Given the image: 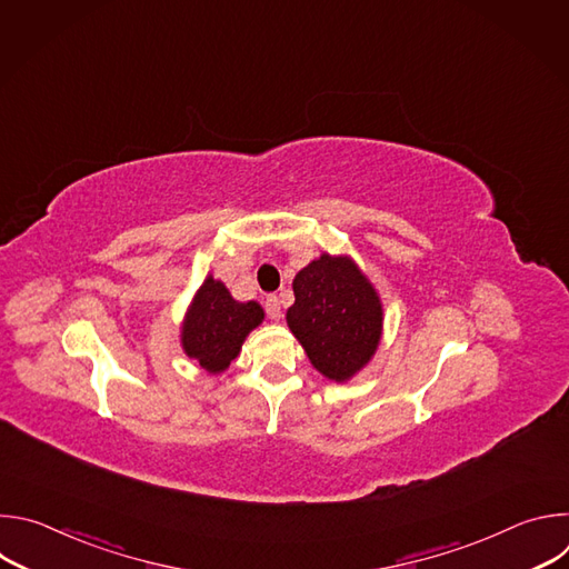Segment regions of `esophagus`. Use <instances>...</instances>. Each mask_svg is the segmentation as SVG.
Returning <instances> with one entry per match:
<instances>
[{
    "label": "esophagus",
    "instance_id": "34e87169",
    "mask_svg": "<svg viewBox=\"0 0 569 569\" xmlns=\"http://www.w3.org/2000/svg\"><path fill=\"white\" fill-rule=\"evenodd\" d=\"M266 310H268L270 319H274V321L281 319V301H279L277 295H270V297L266 299Z\"/></svg>",
    "mask_w": 569,
    "mask_h": 569
}]
</instances>
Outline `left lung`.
<instances>
[{"label": "left lung", "instance_id": "1", "mask_svg": "<svg viewBox=\"0 0 569 569\" xmlns=\"http://www.w3.org/2000/svg\"><path fill=\"white\" fill-rule=\"evenodd\" d=\"M292 290L286 321L310 365L329 380H351L371 362L382 338L378 290L351 257L329 252L297 272Z\"/></svg>", "mask_w": 569, "mask_h": 569}]
</instances>
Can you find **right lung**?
Returning a JSON list of instances; mask_svg holds the SVG:
<instances>
[{"label":"right lung","mask_w":569,"mask_h":569,"mask_svg":"<svg viewBox=\"0 0 569 569\" xmlns=\"http://www.w3.org/2000/svg\"><path fill=\"white\" fill-rule=\"evenodd\" d=\"M257 301H236L211 274L196 290L180 331L184 353L207 373L218 376L238 358L242 342L263 321Z\"/></svg>","instance_id":"right-lung-1"}]
</instances>
